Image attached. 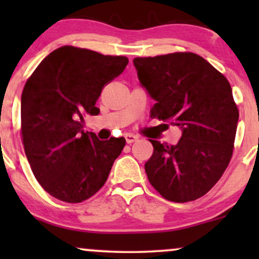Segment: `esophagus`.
<instances>
[{
	"instance_id": "esophagus-1",
	"label": "esophagus",
	"mask_w": 259,
	"mask_h": 259,
	"mask_svg": "<svg viewBox=\"0 0 259 259\" xmlns=\"http://www.w3.org/2000/svg\"><path fill=\"white\" fill-rule=\"evenodd\" d=\"M138 139H139L138 136L133 135V134H126L125 135V140H126L127 144H133V142H135Z\"/></svg>"
}]
</instances>
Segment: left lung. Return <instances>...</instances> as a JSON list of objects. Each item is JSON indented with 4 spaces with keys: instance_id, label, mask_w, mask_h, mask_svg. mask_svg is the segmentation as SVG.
I'll list each match as a JSON object with an SVG mask.
<instances>
[{
    "instance_id": "1",
    "label": "left lung",
    "mask_w": 259,
    "mask_h": 259,
    "mask_svg": "<svg viewBox=\"0 0 259 259\" xmlns=\"http://www.w3.org/2000/svg\"><path fill=\"white\" fill-rule=\"evenodd\" d=\"M140 82L156 101L151 117L179 126L177 145L150 140L148 181L171 202L195 201L218 183L234 151L239 109L228 79L201 56L175 52L134 58Z\"/></svg>"
}]
</instances>
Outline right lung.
Masks as SVG:
<instances>
[{
    "mask_svg": "<svg viewBox=\"0 0 259 259\" xmlns=\"http://www.w3.org/2000/svg\"><path fill=\"white\" fill-rule=\"evenodd\" d=\"M124 56L74 46L50 53L26 80L22 94V142L32 173L57 200L79 203L105 185L124 138L101 141L82 132L97 115L102 89L125 69Z\"/></svg>",
    "mask_w": 259,
    "mask_h": 259,
    "instance_id": "right-lung-1",
    "label": "right lung"
}]
</instances>
